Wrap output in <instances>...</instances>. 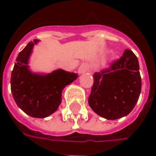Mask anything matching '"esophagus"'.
Here are the masks:
<instances>
[{
	"mask_svg": "<svg viewBox=\"0 0 156 156\" xmlns=\"http://www.w3.org/2000/svg\"><path fill=\"white\" fill-rule=\"evenodd\" d=\"M88 68H89V65H88V63L84 62V63H83V64L79 67V68H78V73H86V72L88 71Z\"/></svg>",
	"mask_w": 156,
	"mask_h": 156,
	"instance_id": "obj_1",
	"label": "esophagus"
}]
</instances>
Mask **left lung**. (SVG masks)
Wrapping results in <instances>:
<instances>
[{
    "label": "left lung",
    "instance_id": "left-lung-1",
    "mask_svg": "<svg viewBox=\"0 0 156 156\" xmlns=\"http://www.w3.org/2000/svg\"><path fill=\"white\" fill-rule=\"evenodd\" d=\"M141 92L137 57L126 49L110 67L94 74L88 105L101 117L115 120L130 113Z\"/></svg>",
    "mask_w": 156,
    "mask_h": 156
}]
</instances>
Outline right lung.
<instances>
[{
  "instance_id": "1",
  "label": "right lung",
  "mask_w": 156,
  "mask_h": 156,
  "mask_svg": "<svg viewBox=\"0 0 156 156\" xmlns=\"http://www.w3.org/2000/svg\"><path fill=\"white\" fill-rule=\"evenodd\" d=\"M39 40L30 41L16 58L11 77V90L16 104L27 115L46 118L53 114L62 102V92L78 78V73L58 69L51 73H33L29 58Z\"/></svg>"
}]
</instances>
